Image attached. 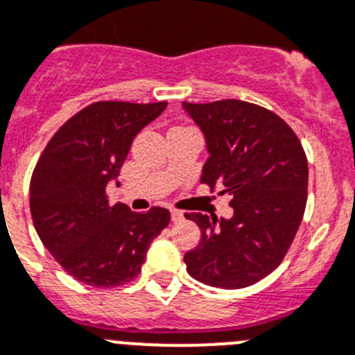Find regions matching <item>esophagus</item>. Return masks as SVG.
I'll return each instance as SVG.
<instances>
[{"label":"esophagus","instance_id":"esophagus-1","mask_svg":"<svg viewBox=\"0 0 355 355\" xmlns=\"http://www.w3.org/2000/svg\"><path fill=\"white\" fill-rule=\"evenodd\" d=\"M171 219L174 220V223H180V220H183V211L171 210Z\"/></svg>","mask_w":355,"mask_h":355}]
</instances>
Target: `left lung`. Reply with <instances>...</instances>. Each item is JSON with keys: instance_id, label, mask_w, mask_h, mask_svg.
Returning a JSON list of instances; mask_svg holds the SVG:
<instances>
[{"instance_id": "obj_1", "label": "left lung", "mask_w": 355, "mask_h": 355, "mask_svg": "<svg viewBox=\"0 0 355 355\" xmlns=\"http://www.w3.org/2000/svg\"><path fill=\"white\" fill-rule=\"evenodd\" d=\"M207 140L201 183L232 198V219L184 214L201 241L184 255L192 278L220 289L253 286L277 269L293 244L307 202L304 147L278 114L228 98L183 102Z\"/></svg>"}]
</instances>
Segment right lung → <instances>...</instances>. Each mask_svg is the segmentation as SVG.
Wrapping results in <instances>:
<instances>
[{
	"label": "right lung",
	"mask_w": 355,
	"mask_h": 355,
	"mask_svg": "<svg viewBox=\"0 0 355 355\" xmlns=\"http://www.w3.org/2000/svg\"><path fill=\"white\" fill-rule=\"evenodd\" d=\"M166 102H95L71 116L42 150L30 180L39 239L66 272L86 286H123L141 271L147 250L171 220L166 208L136 214L109 205L135 136Z\"/></svg>",
	"instance_id": "right-lung-1"
}]
</instances>
